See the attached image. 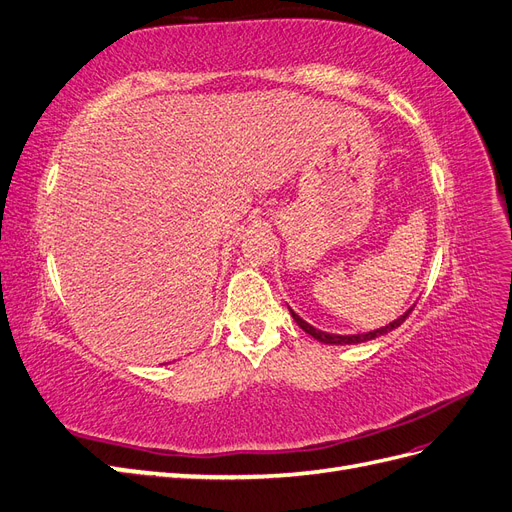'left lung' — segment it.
<instances>
[{
	"instance_id": "8db88e82",
	"label": "left lung",
	"mask_w": 512,
	"mask_h": 512,
	"mask_svg": "<svg viewBox=\"0 0 512 512\" xmlns=\"http://www.w3.org/2000/svg\"><path fill=\"white\" fill-rule=\"evenodd\" d=\"M288 309H290V307H288ZM410 312H412V307L408 309V312L401 314L397 320L389 322V324H386V327H380V329H376V331L359 333V335H335V333H324V331H320V329H314L312 324L305 322L299 314H294L292 309H290V314H292L294 322H297L299 327H301L307 335H312L314 339H318V342H322V344H331V346H352V344H363V342H369V339H376V337H380V335L391 333L393 329H397V327H401V324H404V320L410 316Z\"/></svg>"
}]
</instances>
